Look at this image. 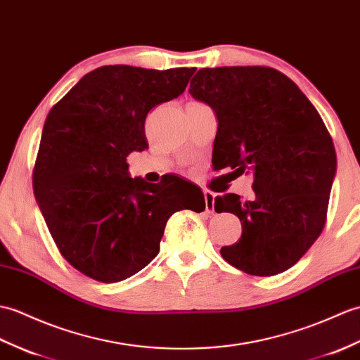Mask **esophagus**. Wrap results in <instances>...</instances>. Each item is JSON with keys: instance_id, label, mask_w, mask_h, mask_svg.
Returning <instances> with one entry per match:
<instances>
[{"instance_id": "34e87169", "label": "esophagus", "mask_w": 360, "mask_h": 360, "mask_svg": "<svg viewBox=\"0 0 360 360\" xmlns=\"http://www.w3.org/2000/svg\"><path fill=\"white\" fill-rule=\"evenodd\" d=\"M204 200H205V212L213 213L214 212V193L210 190H204Z\"/></svg>"}]
</instances>
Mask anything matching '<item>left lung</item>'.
I'll return each mask as SVG.
<instances>
[{
  "instance_id": "8db88e82",
  "label": "left lung",
  "mask_w": 360,
  "mask_h": 360,
  "mask_svg": "<svg viewBox=\"0 0 360 360\" xmlns=\"http://www.w3.org/2000/svg\"><path fill=\"white\" fill-rule=\"evenodd\" d=\"M188 91L218 116L213 158L219 169L255 174L248 199L214 198V212L236 214L242 224L240 239L222 247L221 256L253 276L288 270L327 221L336 152L321 115L271 67L200 69Z\"/></svg>"
}]
</instances>
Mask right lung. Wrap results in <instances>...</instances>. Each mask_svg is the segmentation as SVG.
I'll return each instance as SVG.
<instances>
[{
    "mask_svg": "<svg viewBox=\"0 0 360 360\" xmlns=\"http://www.w3.org/2000/svg\"><path fill=\"white\" fill-rule=\"evenodd\" d=\"M195 70L103 65L49 112L33 193L61 256L87 278L120 282L152 262L167 221L182 210L181 187L191 193L190 210L205 208L193 184L178 176L148 184L130 178L127 164L148 147V112L178 98Z\"/></svg>",
    "mask_w": 360,
    "mask_h": 360,
    "instance_id": "right-lung-1",
    "label": "right lung"
}]
</instances>
